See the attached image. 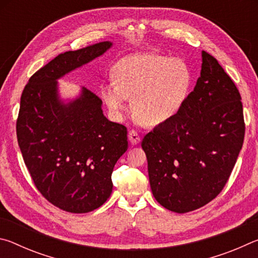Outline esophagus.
I'll return each mask as SVG.
<instances>
[{"instance_id":"esophagus-1","label":"esophagus","mask_w":258,"mask_h":258,"mask_svg":"<svg viewBox=\"0 0 258 258\" xmlns=\"http://www.w3.org/2000/svg\"><path fill=\"white\" fill-rule=\"evenodd\" d=\"M128 140L132 145H138V143H140V141H141V138H140V135L138 134L137 131L132 130L130 131L128 133Z\"/></svg>"}]
</instances>
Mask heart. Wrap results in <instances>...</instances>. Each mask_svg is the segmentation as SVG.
Masks as SVG:
<instances>
[{
    "instance_id": "b5f03b06",
    "label": "heart",
    "mask_w": 258,
    "mask_h": 258,
    "mask_svg": "<svg viewBox=\"0 0 258 258\" xmlns=\"http://www.w3.org/2000/svg\"><path fill=\"white\" fill-rule=\"evenodd\" d=\"M113 75L116 80L104 82L100 90L109 110L119 117L133 100V111L151 126L177 117L194 84V74L184 60L149 52L121 59Z\"/></svg>"
}]
</instances>
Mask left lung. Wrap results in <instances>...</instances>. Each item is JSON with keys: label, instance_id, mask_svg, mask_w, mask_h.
<instances>
[{"label": "left lung", "instance_id": "left-lung-1", "mask_svg": "<svg viewBox=\"0 0 258 258\" xmlns=\"http://www.w3.org/2000/svg\"><path fill=\"white\" fill-rule=\"evenodd\" d=\"M202 72L182 111L142 140L151 191L161 206L187 213L228 182L244 138L241 97L217 60L203 51Z\"/></svg>", "mask_w": 258, "mask_h": 258}]
</instances>
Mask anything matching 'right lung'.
<instances>
[{"mask_svg": "<svg viewBox=\"0 0 258 258\" xmlns=\"http://www.w3.org/2000/svg\"><path fill=\"white\" fill-rule=\"evenodd\" d=\"M112 46L104 41L55 56L29 78L20 99L17 138L37 190L69 213H89L112 192L111 173L127 150V130L106 118L85 87L62 99L58 80Z\"/></svg>", "mask_w": 258, "mask_h": 258, "instance_id": "add662e5", "label": "right lung"}]
</instances>
